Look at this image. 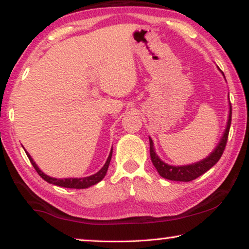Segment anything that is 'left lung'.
Listing matches in <instances>:
<instances>
[{
	"label": "left lung",
	"instance_id": "8db88e82",
	"mask_svg": "<svg viewBox=\"0 0 249 249\" xmlns=\"http://www.w3.org/2000/svg\"><path fill=\"white\" fill-rule=\"evenodd\" d=\"M222 74L224 75L223 72ZM228 100H230V94H228ZM231 123V105L230 102V113H228L226 128H225L224 134L222 139L219 141V143L217 144V146L214 148V151H213L210 155L206 157V159L189 165L174 166V165H169L167 163H165V161L161 160L160 159V156L156 154L155 148H154L153 140L149 137V153H151L152 163L154 166H155L156 171L159 172V174L163 177V178H166L169 180H176V181H191L193 179L197 178V177H199L200 175H203L204 173H206L208 169L214 166L217 161L219 160L220 157H222L225 146H226V143H227Z\"/></svg>",
	"mask_w": 249,
	"mask_h": 249
}]
</instances>
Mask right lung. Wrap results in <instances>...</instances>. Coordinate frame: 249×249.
I'll return each instance as SVG.
<instances>
[{"label":"right lung","instance_id":"add662e5","mask_svg":"<svg viewBox=\"0 0 249 249\" xmlns=\"http://www.w3.org/2000/svg\"><path fill=\"white\" fill-rule=\"evenodd\" d=\"M25 151V149H24ZM26 153L27 157H29V160L31 163H32L33 167L35 168V171L37 172V174L42 177L43 179L46 180L47 183L50 184H53V185H56V186H61V187H65V188H77V189H82V188H88L93 186V185L97 184L98 181H101L102 179L104 178L105 175H106V172H107L108 169V165L110 163V160H112V153H113V148L110 149L109 152V155L107 157V160H106L104 166L102 167L100 171L97 173H95L94 175H90V176H86V177H82V178H54V177H51L49 175H46L43 173L41 169L38 168V166L36 165V163L33 160L32 157L29 153Z\"/></svg>","mask_w":249,"mask_h":249}]
</instances>
